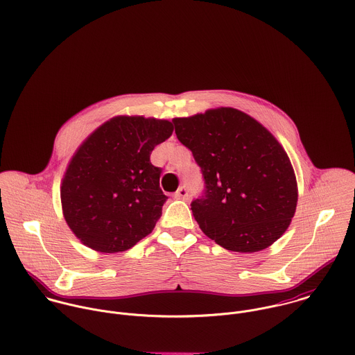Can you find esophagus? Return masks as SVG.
I'll use <instances>...</instances> for the list:
<instances>
[{
    "mask_svg": "<svg viewBox=\"0 0 355 355\" xmlns=\"http://www.w3.org/2000/svg\"><path fill=\"white\" fill-rule=\"evenodd\" d=\"M176 200H183V201H186V200H189V191H187V189L183 186V187H180L176 193H175V196H173Z\"/></svg>",
    "mask_w": 355,
    "mask_h": 355,
    "instance_id": "obj_1",
    "label": "esophagus"
}]
</instances>
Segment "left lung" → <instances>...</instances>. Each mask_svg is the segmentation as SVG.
Wrapping results in <instances>:
<instances>
[{"mask_svg":"<svg viewBox=\"0 0 355 355\" xmlns=\"http://www.w3.org/2000/svg\"><path fill=\"white\" fill-rule=\"evenodd\" d=\"M172 121L202 171L206 190L191 210L203 234L236 253L273 245L291 224L298 202L295 172L279 141L235 107Z\"/></svg>","mask_w":355,"mask_h":355,"instance_id":"8db88e82","label":"left lung"}]
</instances>
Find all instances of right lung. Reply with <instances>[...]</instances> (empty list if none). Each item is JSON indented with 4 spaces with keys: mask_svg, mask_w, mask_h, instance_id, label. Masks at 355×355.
I'll return each instance as SVG.
<instances>
[{
    "mask_svg": "<svg viewBox=\"0 0 355 355\" xmlns=\"http://www.w3.org/2000/svg\"><path fill=\"white\" fill-rule=\"evenodd\" d=\"M165 119L114 116L69 159L61 180L62 216L73 235L100 253H120L146 238L166 201L153 149L168 139Z\"/></svg>",
    "mask_w": 355,
    "mask_h": 355,
    "instance_id": "right-lung-1",
    "label": "right lung"
}]
</instances>
